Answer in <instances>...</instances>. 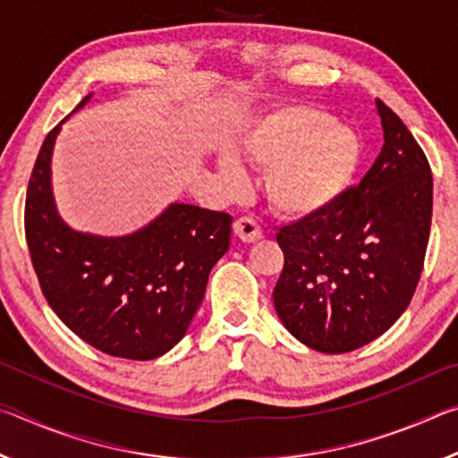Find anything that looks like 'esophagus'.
Returning <instances> with one entry per match:
<instances>
[{
    "label": "esophagus",
    "instance_id": "1",
    "mask_svg": "<svg viewBox=\"0 0 458 458\" xmlns=\"http://www.w3.org/2000/svg\"><path fill=\"white\" fill-rule=\"evenodd\" d=\"M234 234L242 240V242H254L262 234V228L259 220H254L252 216H240L234 222Z\"/></svg>",
    "mask_w": 458,
    "mask_h": 458
}]
</instances>
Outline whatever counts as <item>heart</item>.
I'll use <instances>...</instances> for the list:
<instances>
[{"label":"heart","instance_id":"1","mask_svg":"<svg viewBox=\"0 0 458 458\" xmlns=\"http://www.w3.org/2000/svg\"><path fill=\"white\" fill-rule=\"evenodd\" d=\"M250 155L275 167L268 191L289 214H315L333 204L352 183L361 159V143L352 129L335 125L329 113L297 106L278 114L252 139ZM230 182L234 169H224Z\"/></svg>","mask_w":458,"mask_h":458}]
</instances>
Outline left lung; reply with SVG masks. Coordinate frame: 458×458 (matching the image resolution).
Listing matches in <instances>:
<instances>
[{"label":"left lung","mask_w":458,"mask_h":458,"mask_svg":"<svg viewBox=\"0 0 458 458\" xmlns=\"http://www.w3.org/2000/svg\"><path fill=\"white\" fill-rule=\"evenodd\" d=\"M382 151L323 210L278 228L284 267L273 291L284 327L323 353H345L382 335L420 281L432 222V172L422 147L377 100Z\"/></svg>","instance_id":"left-lung-1"}]
</instances>
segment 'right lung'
<instances>
[{"instance_id": "obj_1", "label": "right lung", "mask_w": 458, "mask_h": 458, "mask_svg": "<svg viewBox=\"0 0 458 458\" xmlns=\"http://www.w3.org/2000/svg\"><path fill=\"white\" fill-rule=\"evenodd\" d=\"M62 123L46 135L26 191V242L42 294L60 321L98 352L159 358L188 331L212 267L230 248L232 216L174 204L125 238L71 230L50 191V155Z\"/></svg>"}]
</instances>
